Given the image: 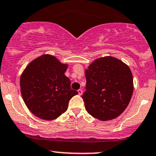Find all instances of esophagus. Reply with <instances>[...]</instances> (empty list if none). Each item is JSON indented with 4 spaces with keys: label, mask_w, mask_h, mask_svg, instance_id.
<instances>
[{
    "label": "esophagus",
    "mask_w": 156,
    "mask_h": 156,
    "mask_svg": "<svg viewBox=\"0 0 156 156\" xmlns=\"http://www.w3.org/2000/svg\"><path fill=\"white\" fill-rule=\"evenodd\" d=\"M78 95H81L82 93H83V91H82V90H81V89H79V90H78Z\"/></svg>",
    "instance_id": "1"
}]
</instances>
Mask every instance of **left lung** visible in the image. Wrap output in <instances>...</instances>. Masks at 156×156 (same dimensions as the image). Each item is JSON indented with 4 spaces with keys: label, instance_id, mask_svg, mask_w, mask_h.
<instances>
[{
    "label": "left lung",
    "instance_id": "8db88e82",
    "mask_svg": "<svg viewBox=\"0 0 156 156\" xmlns=\"http://www.w3.org/2000/svg\"><path fill=\"white\" fill-rule=\"evenodd\" d=\"M85 76L82 98L89 114L108 121L125 110L133 92V75L127 65L111 56L100 58L85 70Z\"/></svg>",
    "mask_w": 156,
    "mask_h": 156
}]
</instances>
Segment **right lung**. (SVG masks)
Returning a JSON list of instances; mask_svg holds the SVG:
<instances>
[{"label": "right lung", "mask_w": 156, "mask_h": 156, "mask_svg": "<svg viewBox=\"0 0 156 156\" xmlns=\"http://www.w3.org/2000/svg\"><path fill=\"white\" fill-rule=\"evenodd\" d=\"M67 64L51 55H43L28 64L20 80L23 101L35 116L54 120L67 109L70 99L78 94L64 75Z\"/></svg>", "instance_id": "1"}]
</instances>
